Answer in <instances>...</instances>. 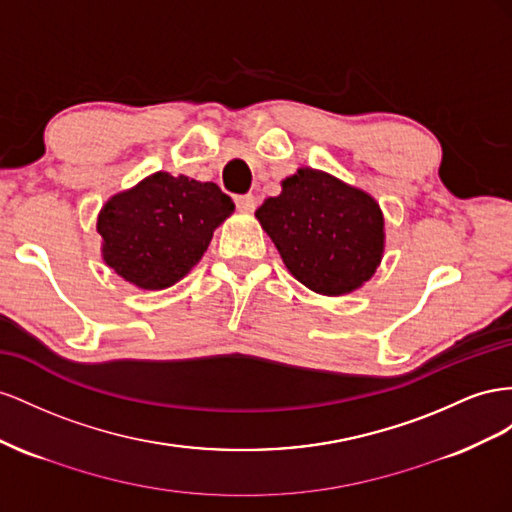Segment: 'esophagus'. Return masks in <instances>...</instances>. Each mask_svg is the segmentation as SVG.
Masks as SVG:
<instances>
[{"mask_svg":"<svg viewBox=\"0 0 512 512\" xmlns=\"http://www.w3.org/2000/svg\"><path fill=\"white\" fill-rule=\"evenodd\" d=\"M236 206L240 212L251 214L257 208V199L253 195H240V197H236Z\"/></svg>","mask_w":512,"mask_h":512,"instance_id":"esophagus-1","label":"esophagus"}]
</instances>
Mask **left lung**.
<instances>
[{"label": "left lung", "instance_id": "left-lung-1", "mask_svg": "<svg viewBox=\"0 0 512 512\" xmlns=\"http://www.w3.org/2000/svg\"><path fill=\"white\" fill-rule=\"evenodd\" d=\"M268 197L257 221L296 279L321 296L352 294L384 255V214L360 188L326 171L302 167Z\"/></svg>", "mask_w": 512, "mask_h": 512}]
</instances>
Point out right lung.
<instances>
[{
	"label": "right lung",
	"instance_id": "1",
	"mask_svg": "<svg viewBox=\"0 0 512 512\" xmlns=\"http://www.w3.org/2000/svg\"><path fill=\"white\" fill-rule=\"evenodd\" d=\"M236 210L214 182L156 171L113 195L98 214L102 259L141 289H167L208 251L214 229Z\"/></svg>",
	"mask_w": 512,
	"mask_h": 512
}]
</instances>
